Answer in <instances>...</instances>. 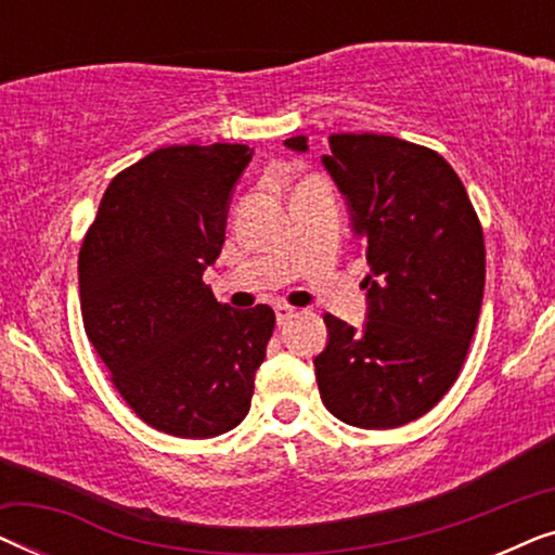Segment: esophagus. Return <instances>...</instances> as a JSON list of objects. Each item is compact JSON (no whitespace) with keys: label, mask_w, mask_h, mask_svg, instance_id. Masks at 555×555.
<instances>
[{"label":"esophagus","mask_w":555,"mask_h":555,"mask_svg":"<svg viewBox=\"0 0 555 555\" xmlns=\"http://www.w3.org/2000/svg\"><path fill=\"white\" fill-rule=\"evenodd\" d=\"M275 315H278V323L283 325V323H287L295 315V308H291V306H275Z\"/></svg>","instance_id":"1"}]
</instances>
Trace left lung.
<instances>
[{"label":"left lung","instance_id":"8db88e82","mask_svg":"<svg viewBox=\"0 0 555 555\" xmlns=\"http://www.w3.org/2000/svg\"><path fill=\"white\" fill-rule=\"evenodd\" d=\"M308 151L306 135L285 141ZM321 162L366 245V323L325 313L321 399L336 420L393 429L427 414L457 382L485 291L473 202L437 151L378 133H333Z\"/></svg>","mask_w":555,"mask_h":555}]
</instances>
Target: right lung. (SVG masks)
<instances>
[{
	"label": "right lung",
	"mask_w": 555,
	"mask_h": 555,
	"mask_svg": "<svg viewBox=\"0 0 555 555\" xmlns=\"http://www.w3.org/2000/svg\"><path fill=\"white\" fill-rule=\"evenodd\" d=\"M253 154L242 143L156 149L111 181L82 240L90 344L126 404L166 435L209 439L237 427L275 328L272 308L222 306L202 280L222 253Z\"/></svg>",
	"instance_id": "obj_1"
}]
</instances>
